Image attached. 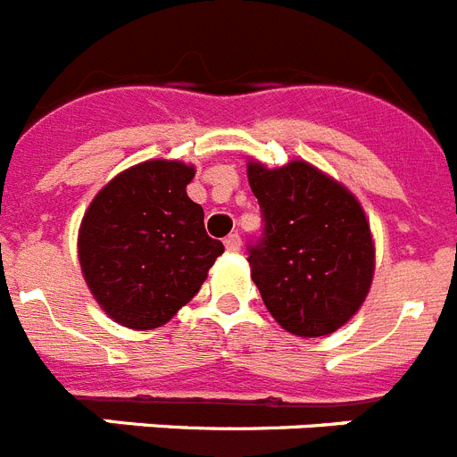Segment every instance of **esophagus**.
Instances as JSON below:
<instances>
[{
    "label": "esophagus",
    "instance_id": "esophagus-1",
    "mask_svg": "<svg viewBox=\"0 0 457 457\" xmlns=\"http://www.w3.org/2000/svg\"><path fill=\"white\" fill-rule=\"evenodd\" d=\"M224 245H226V249H228V252H240L242 240H240V236H237V233H231V236H226Z\"/></svg>",
    "mask_w": 457,
    "mask_h": 457
}]
</instances>
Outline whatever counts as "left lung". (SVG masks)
<instances>
[{
  "label": "left lung",
  "instance_id": "left-lung-1",
  "mask_svg": "<svg viewBox=\"0 0 457 457\" xmlns=\"http://www.w3.org/2000/svg\"><path fill=\"white\" fill-rule=\"evenodd\" d=\"M263 233L247 247L252 278L274 320L295 337L337 332L366 300L375 268L364 210L311 164L249 162Z\"/></svg>",
  "mask_w": 457,
  "mask_h": 457
}]
</instances>
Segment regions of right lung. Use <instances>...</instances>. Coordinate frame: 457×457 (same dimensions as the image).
<instances>
[{
	"label": "right lung",
	"mask_w": 457,
	"mask_h": 457,
	"mask_svg": "<svg viewBox=\"0 0 457 457\" xmlns=\"http://www.w3.org/2000/svg\"><path fill=\"white\" fill-rule=\"evenodd\" d=\"M194 167L137 164L104 185L79 228V265L109 318L155 329L199 293L224 245L205 233L185 187Z\"/></svg>",
	"instance_id": "right-lung-1"
}]
</instances>
